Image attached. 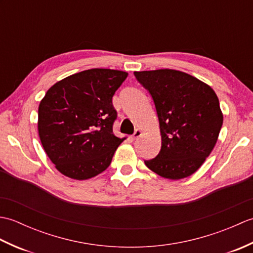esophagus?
I'll use <instances>...</instances> for the list:
<instances>
[{
    "mask_svg": "<svg viewBox=\"0 0 253 253\" xmlns=\"http://www.w3.org/2000/svg\"><path fill=\"white\" fill-rule=\"evenodd\" d=\"M141 135H142V131L140 129H136L135 132H133V135H132V139H133V140H136V139H138Z\"/></svg>",
    "mask_w": 253,
    "mask_h": 253,
    "instance_id": "esophagus-1",
    "label": "esophagus"
}]
</instances>
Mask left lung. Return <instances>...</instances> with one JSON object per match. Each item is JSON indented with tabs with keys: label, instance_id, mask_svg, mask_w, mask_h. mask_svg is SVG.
Instances as JSON below:
<instances>
[{
	"label": "left lung",
	"instance_id": "1",
	"mask_svg": "<svg viewBox=\"0 0 253 253\" xmlns=\"http://www.w3.org/2000/svg\"><path fill=\"white\" fill-rule=\"evenodd\" d=\"M152 96L160 123L162 147L144 163L169 179H181L200 168L215 146L223 114L213 89L174 69L135 72Z\"/></svg>",
	"mask_w": 253,
	"mask_h": 253
}]
</instances>
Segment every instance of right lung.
Masks as SVG:
<instances>
[{
	"label": "right lung",
	"instance_id": "obj_1",
	"mask_svg": "<svg viewBox=\"0 0 253 253\" xmlns=\"http://www.w3.org/2000/svg\"><path fill=\"white\" fill-rule=\"evenodd\" d=\"M127 76L93 68L47 90L38 111V130L45 153L63 175L84 180L110 166L124 140L113 133L117 113L112 98Z\"/></svg>",
	"mask_w": 253,
	"mask_h": 253
}]
</instances>
